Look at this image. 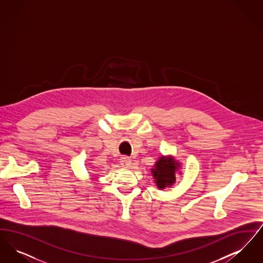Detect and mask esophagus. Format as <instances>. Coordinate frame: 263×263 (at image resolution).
Instances as JSON below:
<instances>
[{
  "label": "esophagus",
  "mask_w": 263,
  "mask_h": 263,
  "mask_svg": "<svg viewBox=\"0 0 263 263\" xmlns=\"http://www.w3.org/2000/svg\"><path fill=\"white\" fill-rule=\"evenodd\" d=\"M120 164L123 166V167H128L130 166L131 164V160L128 158V157H122L120 159Z\"/></svg>",
  "instance_id": "34e87169"
}]
</instances>
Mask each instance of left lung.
<instances>
[{
	"instance_id": "1",
	"label": "left lung",
	"mask_w": 263,
	"mask_h": 263,
	"mask_svg": "<svg viewBox=\"0 0 263 263\" xmlns=\"http://www.w3.org/2000/svg\"><path fill=\"white\" fill-rule=\"evenodd\" d=\"M177 165L178 163H175L173 158L166 159L164 157H162L156 163V168H153L152 173L158 187L163 189L175 183V170Z\"/></svg>"
}]
</instances>
